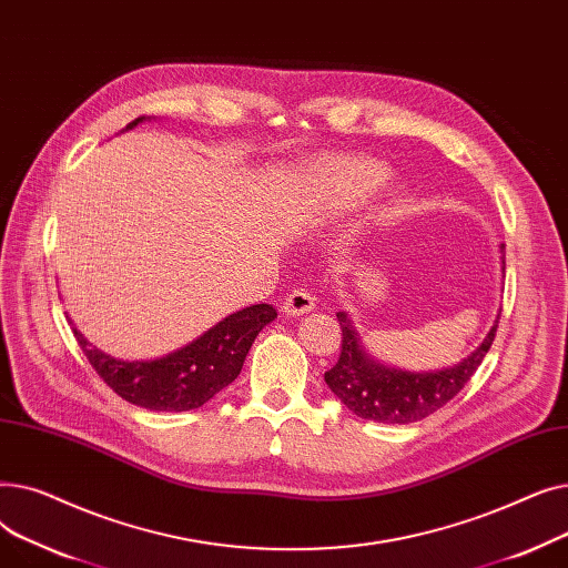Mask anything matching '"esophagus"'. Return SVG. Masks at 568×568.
I'll return each mask as SVG.
<instances>
[{
	"label": "esophagus",
	"mask_w": 568,
	"mask_h": 568,
	"mask_svg": "<svg viewBox=\"0 0 568 568\" xmlns=\"http://www.w3.org/2000/svg\"><path fill=\"white\" fill-rule=\"evenodd\" d=\"M315 302H317V296H315L311 290L296 287V290H292V292L287 294V300L283 302V313H287V315H292V317L304 315V313H308V311L315 308Z\"/></svg>",
	"instance_id": "obj_1"
}]
</instances>
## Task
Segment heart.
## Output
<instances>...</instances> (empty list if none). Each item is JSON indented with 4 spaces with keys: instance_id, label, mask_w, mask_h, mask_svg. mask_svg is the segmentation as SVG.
<instances>
[{
    "instance_id": "1",
    "label": "heart",
    "mask_w": 568,
    "mask_h": 568,
    "mask_svg": "<svg viewBox=\"0 0 568 568\" xmlns=\"http://www.w3.org/2000/svg\"><path fill=\"white\" fill-rule=\"evenodd\" d=\"M386 179V170L368 159L322 161L313 176V193L329 209H352L366 202Z\"/></svg>"
}]
</instances>
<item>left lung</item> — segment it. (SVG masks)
I'll use <instances>...</instances> for the list:
<instances>
[{"instance_id":"8db88e82","label":"left lung","mask_w":568,"mask_h":568,"mask_svg":"<svg viewBox=\"0 0 568 568\" xmlns=\"http://www.w3.org/2000/svg\"><path fill=\"white\" fill-rule=\"evenodd\" d=\"M336 317L343 332L341 356L336 366L324 373V382L329 384V389L341 398V403L347 405V409L362 416V419L377 424L422 422L428 414L437 412L452 398H456V394L471 379L476 368L481 366L484 356L495 341L499 322L497 315L484 343L458 366L437 373H405L371 362L362 352L359 338H356L347 315L336 313Z\"/></svg>"}]
</instances>
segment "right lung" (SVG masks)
Returning a JSON list of instances; mask_svg holds the SVG:
<instances>
[{"mask_svg": "<svg viewBox=\"0 0 568 568\" xmlns=\"http://www.w3.org/2000/svg\"><path fill=\"white\" fill-rule=\"evenodd\" d=\"M142 119H133L126 129L138 126ZM276 315V308L268 304L248 306L156 362H119L89 347L82 334H73L87 362L119 398L144 409L186 412L202 407L236 379L255 336Z\"/></svg>", "mask_w": 568, "mask_h": 568, "instance_id": "obj_1", "label": "right lung"}]
</instances>
